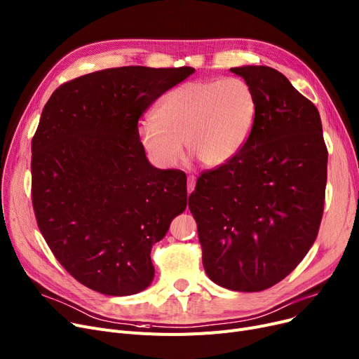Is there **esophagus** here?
Wrapping results in <instances>:
<instances>
[{
    "label": "esophagus",
    "instance_id": "1",
    "mask_svg": "<svg viewBox=\"0 0 359 359\" xmlns=\"http://www.w3.org/2000/svg\"><path fill=\"white\" fill-rule=\"evenodd\" d=\"M195 184H196V177L195 176L187 177V192L191 194L195 189Z\"/></svg>",
    "mask_w": 359,
    "mask_h": 359
}]
</instances>
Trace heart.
I'll list each match as a JSON object with an SVG mask.
<instances>
[{"instance_id": "heart-1", "label": "heart", "mask_w": 359, "mask_h": 359, "mask_svg": "<svg viewBox=\"0 0 359 359\" xmlns=\"http://www.w3.org/2000/svg\"><path fill=\"white\" fill-rule=\"evenodd\" d=\"M153 118L138 128L148 158L161 168L176 167L183 141L205 167L231 161L249 142L257 119V99L240 77L184 83L165 93Z\"/></svg>"}]
</instances>
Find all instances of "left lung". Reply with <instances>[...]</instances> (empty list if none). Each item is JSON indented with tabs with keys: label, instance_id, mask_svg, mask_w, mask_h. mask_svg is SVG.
<instances>
[{
	"label": "left lung",
	"instance_id": "8db88e82",
	"mask_svg": "<svg viewBox=\"0 0 359 359\" xmlns=\"http://www.w3.org/2000/svg\"><path fill=\"white\" fill-rule=\"evenodd\" d=\"M256 93L252 137L227 164L205 172L189 196L202 263L217 285L256 292L273 287L317 237L327 149L317 107L279 71L230 68Z\"/></svg>",
	"mask_w": 359,
	"mask_h": 359
}]
</instances>
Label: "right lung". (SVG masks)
<instances>
[{
	"label": "right lung",
	"instance_id": "1",
	"mask_svg": "<svg viewBox=\"0 0 359 359\" xmlns=\"http://www.w3.org/2000/svg\"><path fill=\"white\" fill-rule=\"evenodd\" d=\"M191 67H121L56 88L32 140V199L61 265L87 288L132 295L154 279L151 248L187 205L186 175L151 165L138 119Z\"/></svg>",
	"mask_w": 359,
	"mask_h": 359
}]
</instances>
